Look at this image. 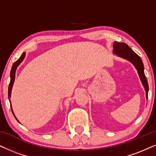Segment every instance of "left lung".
<instances>
[{
    "label": "left lung",
    "instance_id": "8db88e82",
    "mask_svg": "<svg viewBox=\"0 0 156 156\" xmlns=\"http://www.w3.org/2000/svg\"><path fill=\"white\" fill-rule=\"evenodd\" d=\"M113 54L116 55L119 58L127 60L130 62L135 66L139 75L140 79L141 80L144 88L145 90V96L147 99V94H148V83L146 77L144 73V66L141 58L137 55L132 49L125 43L114 42L113 44Z\"/></svg>",
    "mask_w": 156,
    "mask_h": 156
}]
</instances>
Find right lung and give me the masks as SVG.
<instances>
[{
	"label": "right lung",
	"instance_id": "right-lung-1",
	"mask_svg": "<svg viewBox=\"0 0 156 156\" xmlns=\"http://www.w3.org/2000/svg\"><path fill=\"white\" fill-rule=\"evenodd\" d=\"M25 56H26V52H23L22 55H21V56L19 58V59L18 60L16 61L13 64L12 66V68H11V73H10V77H11V80H10V83H9V101L10 103H11V90H12V88H13V83L15 81V76H16V69L18 68V66H19V65L21 64V62H22L23 60V59L25 58ZM11 111H12V113L13 114V116H14L16 119V117L14 113H13V109H12V106H11ZM16 120L18 122H19V120L16 119ZM20 123V122H19Z\"/></svg>",
	"mask_w": 156,
	"mask_h": 156
}]
</instances>
